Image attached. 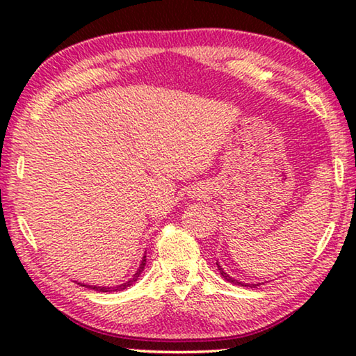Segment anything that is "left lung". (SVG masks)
<instances>
[{"label":"left lung","instance_id":"8db88e82","mask_svg":"<svg viewBox=\"0 0 356 356\" xmlns=\"http://www.w3.org/2000/svg\"><path fill=\"white\" fill-rule=\"evenodd\" d=\"M216 265H218V270H220V275L222 276V278H225L226 281H229V282H232V284H238V286H245V287H256V286H259V282L257 284H248V282H242V281H237V280H234V278H231V276H229L225 270L221 268V265L216 262Z\"/></svg>","mask_w":356,"mask_h":356}]
</instances>
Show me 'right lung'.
<instances>
[{
    "label": "right lung",
    "mask_w": 356,
    "mask_h": 356,
    "mask_svg": "<svg viewBox=\"0 0 356 356\" xmlns=\"http://www.w3.org/2000/svg\"><path fill=\"white\" fill-rule=\"evenodd\" d=\"M144 265H146V256L143 257L140 268H138V272L134 275V278H131V280H130V281H127V282H124V284H119V286H116V287H99V286H88V284H81V286H84V287H89V289H94V291H99V292H119V291H124V289L130 287V286L134 284V282L138 280V276H140V275H141V272L144 270Z\"/></svg>",
    "instance_id": "obj_1"
}]
</instances>
